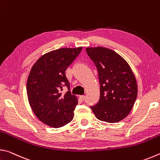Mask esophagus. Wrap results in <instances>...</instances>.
I'll return each instance as SVG.
<instances>
[{"instance_id":"1","label":"esophagus","mask_w":160,"mask_h":160,"mask_svg":"<svg viewBox=\"0 0 160 160\" xmlns=\"http://www.w3.org/2000/svg\"><path fill=\"white\" fill-rule=\"evenodd\" d=\"M79 98L82 100V101H84V100H85V95H80L79 96Z\"/></svg>"}]
</instances>
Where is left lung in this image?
Here are the masks:
<instances>
[{
  "label": "left lung",
  "mask_w": 160,
  "mask_h": 160,
  "mask_svg": "<svg viewBox=\"0 0 160 160\" xmlns=\"http://www.w3.org/2000/svg\"><path fill=\"white\" fill-rule=\"evenodd\" d=\"M86 51L98 70L100 97L90 108L102 121L117 123L131 112L137 98L136 78L129 64L108 48L88 47Z\"/></svg>",
  "instance_id": "obj_1"
}]
</instances>
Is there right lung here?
<instances>
[{
  "label": "right lung",
  "instance_id": "1",
  "mask_svg": "<svg viewBox=\"0 0 160 160\" xmlns=\"http://www.w3.org/2000/svg\"><path fill=\"white\" fill-rule=\"evenodd\" d=\"M82 47L61 48L42 55L32 67L27 82L29 104L35 116L46 125L58 128L73 118L77 97L60 90L70 82L66 70L79 55Z\"/></svg>",
  "mask_w": 160,
  "mask_h": 160
}]
</instances>
